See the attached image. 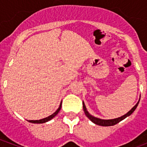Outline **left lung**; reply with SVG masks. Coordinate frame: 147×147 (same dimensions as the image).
<instances>
[{
  "instance_id": "left-lung-1",
  "label": "left lung",
  "mask_w": 147,
  "mask_h": 147,
  "mask_svg": "<svg viewBox=\"0 0 147 147\" xmlns=\"http://www.w3.org/2000/svg\"><path fill=\"white\" fill-rule=\"evenodd\" d=\"M139 101H140V99H139ZM139 101L138 102V103L136 104L134 107H132V108L131 109V110H129V112L127 113V114L124 115L123 116H121V117H119V118H117V119H109V120L100 119H98V118L94 117V116H93V115H90V114L87 111V109H86V107H85V104H84V102H83V110H84V111H85V115H86L87 117H88L90 120L92 122H93L94 124H97V125H99V126H103V127H109V126H113V125H115V124H118V123H119V122H120L121 121H122L123 119H124L125 118H127V116L130 115L132 113L134 112V110L136 109L138 105V103H139Z\"/></svg>"
}]
</instances>
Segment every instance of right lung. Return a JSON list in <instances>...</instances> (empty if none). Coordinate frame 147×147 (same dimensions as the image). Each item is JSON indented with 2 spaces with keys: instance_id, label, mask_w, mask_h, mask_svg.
<instances>
[{
  "instance_id": "add662e5",
  "label": "right lung",
  "mask_w": 147,
  "mask_h": 147,
  "mask_svg": "<svg viewBox=\"0 0 147 147\" xmlns=\"http://www.w3.org/2000/svg\"><path fill=\"white\" fill-rule=\"evenodd\" d=\"M61 107H62V103L60 104V105H59V108L57 110V111H56L55 113H54L52 114V115H49V116H48V117L45 118V119H40V120H36V121H34V120H29L28 121L31 122V123H35V124H42V123H45V122H47L49 121H50L51 119H52L55 116V115H57L58 113L59 112V110H60Z\"/></svg>"
}]
</instances>
